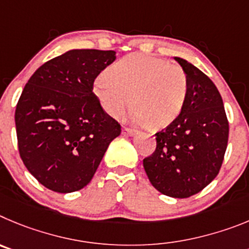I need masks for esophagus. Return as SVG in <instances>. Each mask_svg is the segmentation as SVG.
I'll return each instance as SVG.
<instances>
[{"label":"esophagus","mask_w":249,"mask_h":249,"mask_svg":"<svg viewBox=\"0 0 249 249\" xmlns=\"http://www.w3.org/2000/svg\"><path fill=\"white\" fill-rule=\"evenodd\" d=\"M123 134H125V135H130L133 136L136 134V130L133 129V127H123Z\"/></svg>","instance_id":"34e87169"}]
</instances>
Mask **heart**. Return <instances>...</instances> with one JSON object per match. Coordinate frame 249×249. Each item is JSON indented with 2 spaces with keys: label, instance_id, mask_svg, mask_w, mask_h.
Here are the masks:
<instances>
[{
  "label": "heart",
  "instance_id": "heart-1",
  "mask_svg": "<svg viewBox=\"0 0 249 249\" xmlns=\"http://www.w3.org/2000/svg\"><path fill=\"white\" fill-rule=\"evenodd\" d=\"M93 94L103 110L120 116L131 107L149 130L169 126L182 113L189 78L176 64L151 55L129 54L116 60L93 82Z\"/></svg>",
  "mask_w": 249,
  "mask_h": 249
}]
</instances>
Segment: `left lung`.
Returning <instances> with one entry per match:
<instances>
[{
  "instance_id": "1",
  "label": "left lung",
  "mask_w": 249,
  "mask_h": 249,
  "mask_svg": "<svg viewBox=\"0 0 249 249\" xmlns=\"http://www.w3.org/2000/svg\"><path fill=\"white\" fill-rule=\"evenodd\" d=\"M175 60L189 78L187 100L178 119L155 134V151L142 163L158 191L186 198L218 174L227 149L228 120L213 82L187 60Z\"/></svg>"
}]
</instances>
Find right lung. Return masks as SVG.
<instances>
[{
  "label": "right lung",
  "mask_w": 249,
  "mask_h": 249,
  "mask_svg": "<svg viewBox=\"0 0 249 249\" xmlns=\"http://www.w3.org/2000/svg\"><path fill=\"white\" fill-rule=\"evenodd\" d=\"M115 58L114 51L71 49L27 82L15 113L18 151L47 189L68 194L88 185L122 133L93 94L94 79Z\"/></svg>",
  "instance_id": "obj_1"
}]
</instances>
